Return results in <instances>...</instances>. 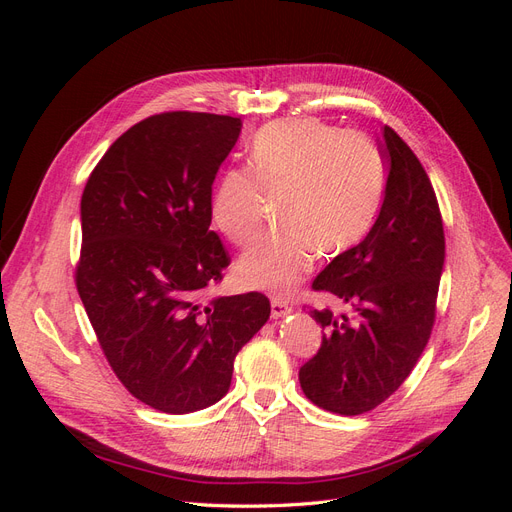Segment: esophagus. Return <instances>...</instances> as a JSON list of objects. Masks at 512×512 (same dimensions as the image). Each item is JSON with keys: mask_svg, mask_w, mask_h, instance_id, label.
<instances>
[{"mask_svg": "<svg viewBox=\"0 0 512 512\" xmlns=\"http://www.w3.org/2000/svg\"><path fill=\"white\" fill-rule=\"evenodd\" d=\"M290 312H292V307L284 299H277V297L271 299V316L273 318H284Z\"/></svg>", "mask_w": 512, "mask_h": 512, "instance_id": "34e87169", "label": "esophagus"}]
</instances>
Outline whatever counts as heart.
<instances>
[{
  "instance_id": "1",
  "label": "heart",
  "mask_w": 512,
  "mask_h": 512,
  "mask_svg": "<svg viewBox=\"0 0 512 512\" xmlns=\"http://www.w3.org/2000/svg\"><path fill=\"white\" fill-rule=\"evenodd\" d=\"M386 188L380 145L361 130H339L314 117L262 128L250 168H232L211 196V222L239 247L256 243L280 200L284 230L247 252L239 280L286 294L312 267L316 252L333 256L359 243L374 224Z\"/></svg>"
}]
</instances>
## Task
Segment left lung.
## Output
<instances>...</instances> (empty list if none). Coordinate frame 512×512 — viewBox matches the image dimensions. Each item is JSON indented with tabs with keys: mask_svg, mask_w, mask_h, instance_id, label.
Returning a JSON list of instances; mask_svg holds the SVG:
<instances>
[{
	"mask_svg": "<svg viewBox=\"0 0 512 512\" xmlns=\"http://www.w3.org/2000/svg\"><path fill=\"white\" fill-rule=\"evenodd\" d=\"M384 145L391 170L376 224L312 282L350 312L309 307L324 333L299 369L305 397L344 416L378 408L406 382L436 322L444 265L438 198L423 164L389 126Z\"/></svg>",
	"mask_w": 512,
	"mask_h": 512,
	"instance_id": "8db88e82",
	"label": "left lung"
}]
</instances>
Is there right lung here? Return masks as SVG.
<instances>
[{
	"label": "right lung",
	"mask_w": 512,
	"mask_h": 512,
	"mask_svg": "<svg viewBox=\"0 0 512 512\" xmlns=\"http://www.w3.org/2000/svg\"><path fill=\"white\" fill-rule=\"evenodd\" d=\"M241 126L151 115L108 147L83 190L76 290L119 382L166 414L220 401L237 352L271 314L262 292L203 301L230 265L209 228L211 188Z\"/></svg>",
	"instance_id": "right-lung-1"
}]
</instances>
